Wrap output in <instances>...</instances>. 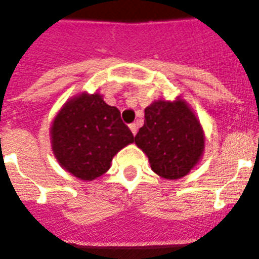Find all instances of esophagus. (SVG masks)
<instances>
[{"label":"esophagus","mask_w":259,"mask_h":259,"mask_svg":"<svg viewBox=\"0 0 259 259\" xmlns=\"http://www.w3.org/2000/svg\"><path fill=\"white\" fill-rule=\"evenodd\" d=\"M129 127H130V130H132V133H133V136L137 135V124H136V123H132V124H130V126H129Z\"/></svg>","instance_id":"esophagus-1"}]
</instances>
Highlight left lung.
<instances>
[{
  "mask_svg": "<svg viewBox=\"0 0 259 259\" xmlns=\"http://www.w3.org/2000/svg\"><path fill=\"white\" fill-rule=\"evenodd\" d=\"M135 143L148 157L151 169L163 179H180L204 152V130L183 100L152 102Z\"/></svg>",
  "mask_w": 259,
  "mask_h": 259,
  "instance_id": "8db88e82",
  "label": "left lung"
}]
</instances>
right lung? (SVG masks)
Instances as JSON below:
<instances>
[{
	"instance_id": "add662e5",
	"label": "right lung",
	"mask_w": 259,
	"mask_h": 259,
	"mask_svg": "<svg viewBox=\"0 0 259 259\" xmlns=\"http://www.w3.org/2000/svg\"><path fill=\"white\" fill-rule=\"evenodd\" d=\"M135 141L116 107L98 93L69 100L51 126V144L59 165L80 180H94L111 168L115 154Z\"/></svg>"
}]
</instances>
